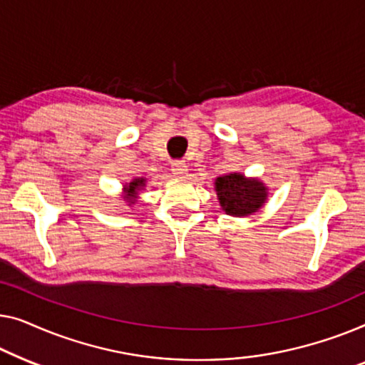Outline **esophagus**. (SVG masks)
<instances>
[{"label": "esophagus", "instance_id": "esophagus-1", "mask_svg": "<svg viewBox=\"0 0 365 365\" xmlns=\"http://www.w3.org/2000/svg\"><path fill=\"white\" fill-rule=\"evenodd\" d=\"M172 173L175 178H185L188 173V168H187V163L185 162H173L172 163Z\"/></svg>", "mask_w": 365, "mask_h": 365}]
</instances>
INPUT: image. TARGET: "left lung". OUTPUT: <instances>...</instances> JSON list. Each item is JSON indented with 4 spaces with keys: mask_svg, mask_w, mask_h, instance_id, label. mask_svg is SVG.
Listing matches in <instances>:
<instances>
[{
    "mask_svg": "<svg viewBox=\"0 0 365 365\" xmlns=\"http://www.w3.org/2000/svg\"><path fill=\"white\" fill-rule=\"evenodd\" d=\"M220 207L230 217H250L259 212L268 200L269 188L256 177H246L245 173L232 172L217 177L215 180Z\"/></svg>",
    "mask_w": 365,
    "mask_h": 365,
    "instance_id": "obj_1",
    "label": "left lung"
}]
</instances>
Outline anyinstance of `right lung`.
I'll use <instances>...</instances> for the list:
<instances>
[{"mask_svg":"<svg viewBox=\"0 0 365 365\" xmlns=\"http://www.w3.org/2000/svg\"><path fill=\"white\" fill-rule=\"evenodd\" d=\"M145 185H147V178L143 177L132 178L130 182L124 183V193L120 195V198L124 200L129 207H132V205L138 200V193H140V190L145 188Z\"/></svg>","mask_w":365,"mask_h":365,"instance_id":"1","label":"right lung"}]
</instances>
